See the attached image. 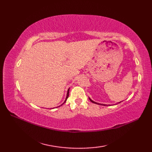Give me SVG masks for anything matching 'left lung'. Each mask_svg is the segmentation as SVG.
<instances>
[{
    "label": "left lung",
    "mask_w": 152,
    "mask_h": 152,
    "mask_svg": "<svg viewBox=\"0 0 152 152\" xmlns=\"http://www.w3.org/2000/svg\"><path fill=\"white\" fill-rule=\"evenodd\" d=\"M89 99H90V101L91 102H92V103H95V104H100V105H103V106H108L107 104H100V103H96V102H93V100H91L90 98H89ZM121 102H119V103H121ZM108 105H110V104H108Z\"/></svg>",
    "instance_id": "left-lung-1"
}]
</instances>
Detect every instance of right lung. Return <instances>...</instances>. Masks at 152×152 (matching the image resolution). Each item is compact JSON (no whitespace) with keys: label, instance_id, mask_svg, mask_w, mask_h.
<instances>
[{"label":"right lung","instance_id":"right-lung-1","mask_svg":"<svg viewBox=\"0 0 152 152\" xmlns=\"http://www.w3.org/2000/svg\"><path fill=\"white\" fill-rule=\"evenodd\" d=\"M69 89H68V92H67V94H66V97L65 101V102H64V103H63L62 104H63L64 103H65L66 102V99H67V98H68V96H69ZM62 104H61V105H62ZM61 105H60V106H61ZM60 106H59V107H60Z\"/></svg>","mask_w":152,"mask_h":152}]
</instances>
